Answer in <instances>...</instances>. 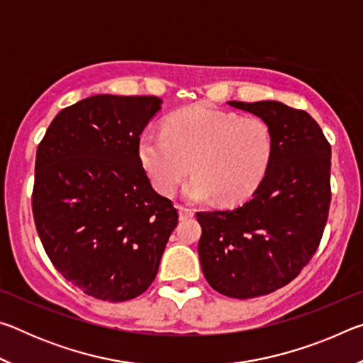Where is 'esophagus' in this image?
<instances>
[{"label": "esophagus", "instance_id": "1", "mask_svg": "<svg viewBox=\"0 0 363 363\" xmlns=\"http://www.w3.org/2000/svg\"><path fill=\"white\" fill-rule=\"evenodd\" d=\"M177 211H179V219L181 220L182 219H189V218L194 216V211L190 210V208H186V206H182V205H177Z\"/></svg>", "mask_w": 363, "mask_h": 363}]
</instances>
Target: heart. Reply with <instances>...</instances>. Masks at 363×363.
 <instances>
[{
  "instance_id": "heart-1",
  "label": "heart",
  "mask_w": 363,
  "mask_h": 363,
  "mask_svg": "<svg viewBox=\"0 0 363 363\" xmlns=\"http://www.w3.org/2000/svg\"><path fill=\"white\" fill-rule=\"evenodd\" d=\"M139 158L160 192L171 195L195 171L184 195L190 201L238 203L266 176L274 152L269 123L199 106L171 115L164 131L145 130Z\"/></svg>"
}]
</instances>
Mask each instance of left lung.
<instances>
[{"mask_svg": "<svg viewBox=\"0 0 363 363\" xmlns=\"http://www.w3.org/2000/svg\"><path fill=\"white\" fill-rule=\"evenodd\" d=\"M227 104L269 123L274 152L247 203L196 213L199 256L213 290L248 299L290 284L320 245L331 201V147L304 110L277 101Z\"/></svg>", "mask_w": 363, "mask_h": 363, "instance_id": "left-lung-1", "label": "left lung"}]
</instances>
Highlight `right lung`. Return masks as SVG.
<instances>
[{
	"label": "right lung",
	"mask_w": 363,
	"mask_h": 363,
	"mask_svg": "<svg viewBox=\"0 0 363 363\" xmlns=\"http://www.w3.org/2000/svg\"><path fill=\"white\" fill-rule=\"evenodd\" d=\"M160 108L155 96L86 97L60 110L36 150V230L54 267L88 296L120 303L143 294L177 225L138 149Z\"/></svg>",
	"instance_id": "right-lung-1"
}]
</instances>
